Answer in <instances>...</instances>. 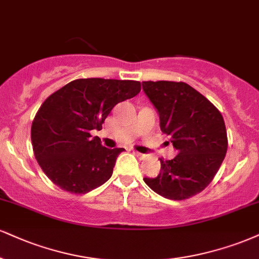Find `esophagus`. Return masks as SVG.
<instances>
[{"label": "esophagus", "mask_w": 259, "mask_h": 259, "mask_svg": "<svg viewBox=\"0 0 259 259\" xmlns=\"http://www.w3.org/2000/svg\"><path fill=\"white\" fill-rule=\"evenodd\" d=\"M134 154L136 155V157L139 158V159H145L146 157H147V154H143V153H140V152H136V151H134Z\"/></svg>", "instance_id": "obj_1"}]
</instances>
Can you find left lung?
<instances>
[{
	"mask_svg": "<svg viewBox=\"0 0 259 259\" xmlns=\"http://www.w3.org/2000/svg\"><path fill=\"white\" fill-rule=\"evenodd\" d=\"M142 89L159 114L161 132L177 151L160 159L157 177H145L152 191L171 200H183L208 186L228 148L222 114L208 100L183 82H142Z\"/></svg>",
	"mask_w": 259,
	"mask_h": 259,
	"instance_id": "8db88e82",
	"label": "left lung"
}]
</instances>
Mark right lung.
<instances>
[{"label":"right lung","instance_id":"right-lung-1","mask_svg":"<svg viewBox=\"0 0 259 259\" xmlns=\"http://www.w3.org/2000/svg\"><path fill=\"white\" fill-rule=\"evenodd\" d=\"M141 90L138 80L82 78L70 82L43 102L31 126L33 153L54 185L85 194L113 174L124 148H107L92 130H101L112 108Z\"/></svg>","mask_w":259,"mask_h":259}]
</instances>
